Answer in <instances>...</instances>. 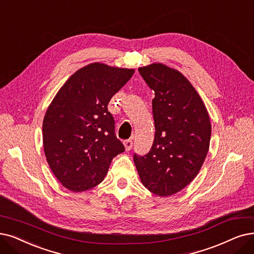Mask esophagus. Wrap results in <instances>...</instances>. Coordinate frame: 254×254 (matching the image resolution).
<instances>
[{
    "instance_id": "esophagus-1",
    "label": "esophagus",
    "mask_w": 254,
    "mask_h": 254,
    "mask_svg": "<svg viewBox=\"0 0 254 254\" xmlns=\"http://www.w3.org/2000/svg\"><path fill=\"white\" fill-rule=\"evenodd\" d=\"M124 147H125L126 151H129L131 148H132V140H130V139L125 140L124 141Z\"/></svg>"
}]
</instances>
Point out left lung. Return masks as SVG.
<instances>
[{
  "instance_id": "1",
  "label": "left lung",
  "mask_w": 254,
  "mask_h": 254,
  "mask_svg": "<svg viewBox=\"0 0 254 254\" xmlns=\"http://www.w3.org/2000/svg\"><path fill=\"white\" fill-rule=\"evenodd\" d=\"M138 72L155 94V137L149 153L134 154L133 160L144 187L167 197L184 190L203 165L211 134L209 116L195 87L179 70L154 63L138 67Z\"/></svg>"
}]
</instances>
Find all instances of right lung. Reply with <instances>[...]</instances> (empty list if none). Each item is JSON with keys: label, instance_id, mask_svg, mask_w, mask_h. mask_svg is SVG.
<instances>
[{"label": "right lung", "instance_id": "add662e5", "mask_svg": "<svg viewBox=\"0 0 254 254\" xmlns=\"http://www.w3.org/2000/svg\"><path fill=\"white\" fill-rule=\"evenodd\" d=\"M133 68L89 64L70 76L49 105L43 123L44 151L55 177L74 192L104 180L110 162L124 152L107 109Z\"/></svg>", "mask_w": 254, "mask_h": 254}]
</instances>
